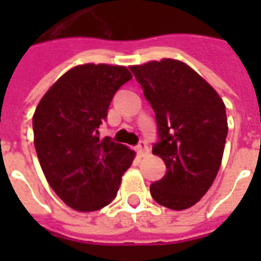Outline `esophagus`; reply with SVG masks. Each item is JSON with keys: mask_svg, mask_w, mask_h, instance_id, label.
I'll return each mask as SVG.
<instances>
[{"mask_svg": "<svg viewBox=\"0 0 261 261\" xmlns=\"http://www.w3.org/2000/svg\"><path fill=\"white\" fill-rule=\"evenodd\" d=\"M137 152L140 153V155H144V153H147L148 152L147 142H145V141H140V144L137 145Z\"/></svg>", "mask_w": 261, "mask_h": 261, "instance_id": "esophagus-1", "label": "esophagus"}]
</instances>
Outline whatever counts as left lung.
<instances>
[{"label":"left lung","mask_w":261,"mask_h":261,"mask_svg":"<svg viewBox=\"0 0 261 261\" xmlns=\"http://www.w3.org/2000/svg\"><path fill=\"white\" fill-rule=\"evenodd\" d=\"M151 103L159 142L153 155L166 165V175L149 187L155 201L186 210L201 200L222 162L228 121L217 91L186 63L173 59L131 65Z\"/></svg>","instance_id":"left-lung-1"}]
</instances>
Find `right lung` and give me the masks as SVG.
Listing matches in <instances>:
<instances>
[{
	"mask_svg": "<svg viewBox=\"0 0 261 261\" xmlns=\"http://www.w3.org/2000/svg\"><path fill=\"white\" fill-rule=\"evenodd\" d=\"M131 78L123 65H76L50 86L35 110L33 141L43 173L76 211H97L113 201L136 158L123 144L100 140L97 131L116 91Z\"/></svg>",
	"mask_w": 261,
	"mask_h": 261,
	"instance_id": "1",
	"label": "right lung"
}]
</instances>
